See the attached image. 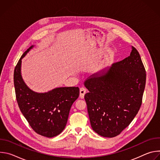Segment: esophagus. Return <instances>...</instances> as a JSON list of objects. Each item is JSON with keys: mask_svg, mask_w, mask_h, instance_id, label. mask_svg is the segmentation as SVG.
<instances>
[{"mask_svg": "<svg viewBox=\"0 0 160 160\" xmlns=\"http://www.w3.org/2000/svg\"><path fill=\"white\" fill-rule=\"evenodd\" d=\"M86 93V89L84 87H82L80 89V97L81 99L84 98V96Z\"/></svg>", "mask_w": 160, "mask_h": 160, "instance_id": "34e87169", "label": "esophagus"}]
</instances>
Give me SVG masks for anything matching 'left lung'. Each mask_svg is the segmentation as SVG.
<instances>
[{
    "instance_id": "1",
    "label": "left lung",
    "mask_w": 160,
    "mask_h": 160,
    "mask_svg": "<svg viewBox=\"0 0 160 160\" xmlns=\"http://www.w3.org/2000/svg\"><path fill=\"white\" fill-rule=\"evenodd\" d=\"M130 55L84 83L90 125L104 138H114L127 128L138 114L146 85V70L140 54L132 47Z\"/></svg>"
}]
</instances>
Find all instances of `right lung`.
<instances>
[{"label":"right lung","mask_w":160,"mask_h":160,"mask_svg":"<svg viewBox=\"0 0 160 160\" xmlns=\"http://www.w3.org/2000/svg\"><path fill=\"white\" fill-rule=\"evenodd\" d=\"M33 46L29 48L18 61L14 72V84L19 108L32 129L38 134L53 138L64 129L70 108L79 96L78 87H59L46 93L30 90L21 75V59Z\"/></svg>","instance_id":"right-lung-1"}]
</instances>
